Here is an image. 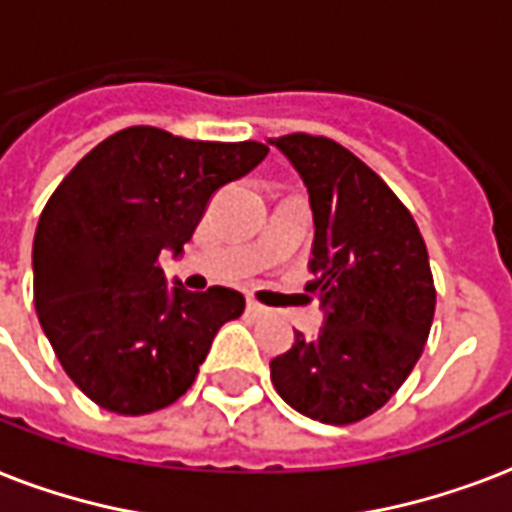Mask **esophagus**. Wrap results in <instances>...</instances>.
Here are the masks:
<instances>
[{
    "label": "esophagus",
    "instance_id": "34e87169",
    "mask_svg": "<svg viewBox=\"0 0 512 512\" xmlns=\"http://www.w3.org/2000/svg\"><path fill=\"white\" fill-rule=\"evenodd\" d=\"M247 311L252 317H268V314H271V308H265L263 303H257L255 298H247Z\"/></svg>",
    "mask_w": 512,
    "mask_h": 512
}]
</instances>
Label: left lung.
<instances>
[{
    "mask_svg": "<svg viewBox=\"0 0 512 512\" xmlns=\"http://www.w3.org/2000/svg\"><path fill=\"white\" fill-rule=\"evenodd\" d=\"M308 187L314 249L306 292L325 308L314 338L271 360L284 403L322 424H354L389 403L419 362L435 284L419 225L376 171L327 136L271 139Z\"/></svg>",
    "mask_w": 512,
    "mask_h": 512,
    "instance_id": "left-lung-1",
    "label": "left lung"
}]
</instances>
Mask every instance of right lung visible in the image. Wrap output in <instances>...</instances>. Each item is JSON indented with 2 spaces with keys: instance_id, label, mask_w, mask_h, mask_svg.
<instances>
[{
  "instance_id": "1",
  "label": "right lung",
  "mask_w": 512,
  "mask_h": 512,
  "mask_svg": "<svg viewBox=\"0 0 512 512\" xmlns=\"http://www.w3.org/2000/svg\"><path fill=\"white\" fill-rule=\"evenodd\" d=\"M268 155L260 142H193L163 128L107 136L50 195L34 233V306L61 368L93 403L144 416L193 386L217 330L244 314L228 287H166L206 204Z\"/></svg>"
}]
</instances>
